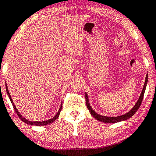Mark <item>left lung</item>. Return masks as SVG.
Masks as SVG:
<instances>
[{
    "instance_id": "8db88e82",
    "label": "left lung",
    "mask_w": 156,
    "mask_h": 156,
    "mask_svg": "<svg viewBox=\"0 0 156 156\" xmlns=\"http://www.w3.org/2000/svg\"><path fill=\"white\" fill-rule=\"evenodd\" d=\"M148 74H146V80H145V83L144 85V88L142 90L141 95H140L139 99H138L137 102H136V104L134 106L132 107V109H130L128 112H126L124 115H120V116H117V117H107V116H103L101 115L100 114H98L97 112H95V111L92 108V107L90 106L89 102V99H88V96H87V93H85V100H86V105L87 109H89L90 113V115L93 116V117L96 119L98 121L104 122V123H109V124H114V123H117V122H122V121H125V120L129 119V118H131L132 116L134 115V114L136 112L138 109L141 106L142 100H143L144 95V93L145 90H146V87L147 85V83H148Z\"/></svg>"
}]
</instances>
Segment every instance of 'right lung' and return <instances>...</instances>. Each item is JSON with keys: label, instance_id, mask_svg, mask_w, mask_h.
I'll use <instances>...</instances> for the list:
<instances>
[{"label": "right lung", "instance_id": "right-lung-1", "mask_svg": "<svg viewBox=\"0 0 156 156\" xmlns=\"http://www.w3.org/2000/svg\"><path fill=\"white\" fill-rule=\"evenodd\" d=\"M5 83H6V82H5ZM5 87H6V92H7V94H8V98H9L10 102H11V103H12V106H13V108H14L15 112L17 113V115H18V117H19L20 118L22 121L24 122L25 123H26V124L31 125V126H44V125H47V124H51V123L54 122V121H56V119H58V117H59V115H60V112H61V109H62V104L61 105L60 108H59L58 111L57 112L56 115L55 116H54V117L51 118V119H48V120H46V121H42V122H37H37H34V121H29V120H28V119H25V118L23 117V115H22L20 113V112H18V110H17V109L16 108V107L15 106L14 102H13V101H12V98H11V96H10L9 91H8L7 83H5ZM61 103H62V102H61Z\"/></svg>", "mask_w": 156, "mask_h": 156}]
</instances>
